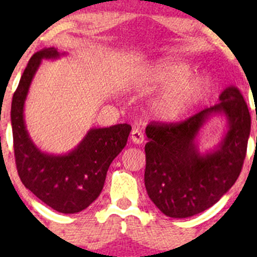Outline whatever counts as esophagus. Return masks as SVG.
<instances>
[{
  "instance_id": "34e87169",
  "label": "esophagus",
  "mask_w": 257,
  "mask_h": 257,
  "mask_svg": "<svg viewBox=\"0 0 257 257\" xmlns=\"http://www.w3.org/2000/svg\"><path fill=\"white\" fill-rule=\"evenodd\" d=\"M131 139L134 144H142L144 142V136L139 129H133L131 134Z\"/></svg>"
}]
</instances>
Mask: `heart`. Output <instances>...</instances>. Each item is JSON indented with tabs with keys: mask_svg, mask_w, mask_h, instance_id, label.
<instances>
[{
	"mask_svg": "<svg viewBox=\"0 0 257 257\" xmlns=\"http://www.w3.org/2000/svg\"><path fill=\"white\" fill-rule=\"evenodd\" d=\"M189 72L188 64L175 59L160 61L148 72L150 87H165L152 103L153 113L163 120L183 118L209 93V79L200 74L188 76Z\"/></svg>",
	"mask_w": 257,
	"mask_h": 257,
	"instance_id": "b5f03b06",
	"label": "heart"
}]
</instances>
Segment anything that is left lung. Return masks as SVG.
<instances>
[{"label":"left lung","instance_id":"1","mask_svg":"<svg viewBox=\"0 0 257 257\" xmlns=\"http://www.w3.org/2000/svg\"><path fill=\"white\" fill-rule=\"evenodd\" d=\"M220 102L180 123L148 124L144 183L150 200L167 216L200 214L227 193L242 169L251 116L240 90L230 85ZM214 113H224L228 132L212 152L200 153L195 139Z\"/></svg>","mask_w":257,"mask_h":257}]
</instances>
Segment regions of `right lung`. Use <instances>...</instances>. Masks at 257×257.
I'll use <instances>...</instances> for the list:
<instances>
[{"mask_svg":"<svg viewBox=\"0 0 257 257\" xmlns=\"http://www.w3.org/2000/svg\"><path fill=\"white\" fill-rule=\"evenodd\" d=\"M61 54L49 47L31 57L12 98L11 124L15 159L23 185L49 208L62 214H76L99 196L108 168L125 147L132 126L116 124L92 128L66 155L47 154L36 147L26 129L25 100L42 59L58 58Z\"/></svg>","mask_w":257,"mask_h":257,"instance_id":"obj_1","label":"right lung"}]
</instances>
